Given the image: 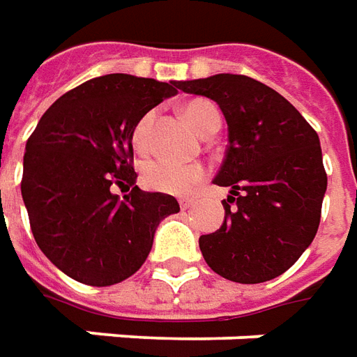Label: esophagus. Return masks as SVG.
I'll use <instances>...</instances> for the list:
<instances>
[{"mask_svg":"<svg viewBox=\"0 0 357 357\" xmlns=\"http://www.w3.org/2000/svg\"><path fill=\"white\" fill-rule=\"evenodd\" d=\"M178 204H181V207H183V209H188V207L194 206L196 202H194L192 198H183V199H178Z\"/></svg>","mask_w":357,"mask_h":357,"instance_id":"esophagus-1","label":"esophagus"}]
</instances>
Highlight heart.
Returning <instances> with one entry per match:
<instances>
[{"instance_id":"b5f03b06","label":"heart","mask_w":357,"mask_h":357,"mask_svg":"<svg viewBox=\"0 0 357 357\" xmlns=\"http://www.w3.org/2000/svg\"><path fill=\"white\" fill-rule=\"evenodd\" d=\"M183 113L202 136L211 130H219L221 113L217 105L209 100H190L184 103ZM155 113H146L134 128L132 142L136 150H146L150 140V128ZM206 176V167L202 163H173L165 159L148 161L142 169V183L155 192L165 194H186Z\"/></svg>"}]
</instances>
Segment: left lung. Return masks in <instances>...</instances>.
<instances>
[{
  "label": "left lung",
  "mask_w": 357,
  "mask_h": 357,
  "mask_svg": "<svg viewBox=\"0 0 357 357\" xmlns=\"http://www.w3.org/2000/svg\"><path fill=\"white\" fill-rule=\"evenodd\" d=\"M178 88L213 100L229 126L213 183L229 186L231 196L221 229L199 236L206 264L242 284L279 277L319 227L327 190L319 136L279 92L244 75L181 80Z\"/></svg>",
  "instance_id": "1"
}]
</instances>
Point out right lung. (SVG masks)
I'll list each match as a JSON object with an SVG mask.
<instances>
[{"instance_id":"1","label":"right lung","mask_w":357,"mask_h":357,"mask_svg":"<svg viewBox=\"0 0 357 357\" xmlns=\"http://www.w3.org/2000/svg\"><path fill=\"white\" fill-rule=\"evenodd\" d=\"M178 92V80L105 75L63 93L26 142L21 194L44 255L70 279L111 287L138 271L159 223L178 202L136 186L138 121ZM128 190L121 199L114 186Z\"/></svg>"}]
</instances>
